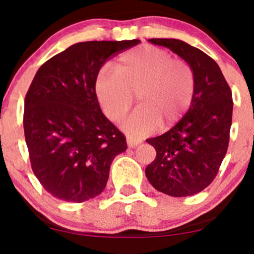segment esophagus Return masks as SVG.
<instances>
[{
    "label": "esophagus",
    "mask_w": 254,
    "mask_h": 254,
    "mask_svg": "<svg viewBox=\"0 0 254 254\" xmlns=\"http://www.w3.org/2000/svg\"><path fill=\"white\" fill-rule=\"evenodd\" d=\"M127 143L129 145L130 148H135L138 144L142 143V139L141 138H133V137H127Z\"/></svg>",
    "instance_id": "1"
}]
</instances>
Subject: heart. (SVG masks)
<instances>
[{"label":"heart","mask_w":254,"mask_h":254,"mask_svg":"<svg viewBox=\"0 0 254 254\" xmlns=\"http://www.w3.org/2000/svg\"><path fill=\"white\" fill-rule=\"evenodd\" d=\"M194 87L190 64L151 45L124 52L116 61L115 70L103 68L94 83L99 104L115 123L124 118L136 95L139 106L123 124L131 136L176 124L190 107Z\"/></svg>","instance_id":"1"}]
</instances>
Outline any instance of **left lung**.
I'll list each match as a JSON object with an SVG mask.
<instances>
[{"instance_id": "8db88e82", "label": "left lung", "mask_w": 254, "mask_h": 254, "mask_svg": "<svg viewBox=\"0 0 254 254\" xmlns=\"http://www.w3.org/2000/svg\"><path fill=\"white\" fill-rule=\"evenodd\" d=\"M170 49L191 65L196 80L190 109L164 135L148 138L156 157L145 176L157 191L188 197L212 183L228 149L233 100L217 63L179 39H149Z\"/></svg>"}]
</instances>
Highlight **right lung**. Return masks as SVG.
Listing matches in <instances>:
<instances>
[{"label": "right lung", "instance_id": "1", "mask_svg": "<svg viewBox=\"0 0 254 254\" xmlns=\"http://www.w3.org/2000/svg\"><path fill=\"white\" fill-rule=\"evenodd\" d=\"M138 43H77L38 69L25 98V138L33 173L58 199L81 203L100 194L113 159L127 150L94 83L107 60Z\"/></svg>", "mask_w": 254, "mask_h": 254}]
</instances>
